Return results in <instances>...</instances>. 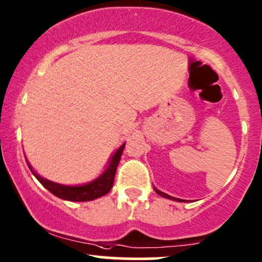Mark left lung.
Here are the masks:
<instances>
[{"instance_id":"1","label":"left lung","mask_w":262,"mask_h":262,"mask_svg":"<svg viewBox=\"0 0 262 262\" xmlns=\"http://www.w3.org/2000/svg\"><path fill=\"white\" fill-rule=\"evenodd\" d=\"M154 190H155V192L158 193V195H160V196H162V198H165V199H169V200H173V201H184V200H181V199H176V198H172V196H169V195H167V193H165V192H162V191H160V190H158L156 188H154Z\"/></svg>"}]
</instances>
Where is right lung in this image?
<instances>
[{
	"label": "right lung",
	"instance_id": "add662e5",
	"mask_svg": "<svg viewBox=\"0 0 262 262\" xmlns=\"http://www.w3.org/2000/svg\"><path fill=\"white\" fill-rule=\"evenodd\" d=\"M125 148V143L114 152V155L111 158L108 167L104 169V172L102 173L100 177H97L96 179H94L93 182L88 183V184L83 185H76V186H70V185H62L54 183L48 179L43 178L39 174H37V172L33 171L31 165L27 162V166L31 169L33 176L38 179L40 184H42L47 190H49L53 195H55L56 198L66 200V201H74V202H86V201H93L95 199L101 198V196L106 195L110 192L114 183V177L115 172H117V167L120 161L121 154Z\"/></svg>",
	"mask_w": 262,
	"mask_h": 262
}]
</instances>
